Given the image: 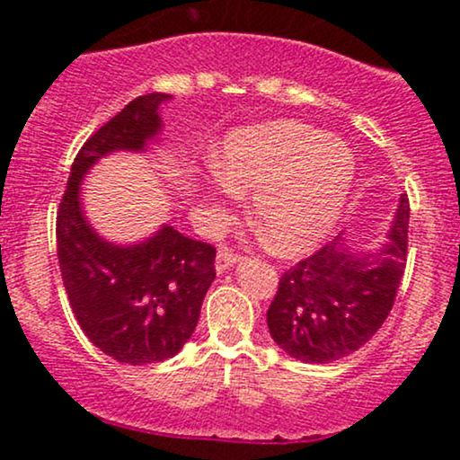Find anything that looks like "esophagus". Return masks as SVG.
<instances>
[{
	"mask_svg": "<svg viewBox=\"0 0 460 460\" xmlns=\"http://www.w3.org/2000/svg\"><path fill=\"white\" fill-rule=\"evenodd\" d=\"M237 260H240V257L234 255V252H231L229 248L220 246L218 252H216V272L223 274L225 270H229V268L235 266Z\"/></svg>",
	"mask_w": 460,
	"mask_h": 460,
	"instance_id": "obj_1",
	"label": "esophagus"
}]
</instances>
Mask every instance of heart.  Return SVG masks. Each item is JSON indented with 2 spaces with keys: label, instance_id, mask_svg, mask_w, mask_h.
I'll use <instances>...</instances> for the list:
<instances>
[{
  "label": "heart",
  "instance_id": "1",
  "mask_svg": "<svg viewBox=\"0 0 460 460\" xmlns=\"http://www.w3.org/2000/svg\"><path fill=\"white\" fill-rule=\"evenodd\" d=\"M357 179L355 153L337 136L296 120L234 129L220 142L214 171L200 186L212 223L225 200L252 192V218L281 255H300L340 223Z\"/></svg>",
  "mask_w": 460,
  "mask_h": 460
}]
</instances>
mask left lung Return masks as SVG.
I'll return each instance as SVG.
<instances>
[{"label":"left lung","instance_id":"1","mask_svg":"<svg viewBox=\"0 0 460 460\" xmlns=\"http://www.w3.org/2000/svg\"><path fill=\"white\" fill-rule=\"evenodd\" d=\"M409 199L400 194L383 244L355 248L346 234L289 268L268 309L279 348L303 363H331L358 350L387 320L402 281Z\"/></svg>","mask_w":460,"mask_h":460}]
</instances>
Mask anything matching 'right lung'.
<instances>
[{
    "instance_id": "add662e5",
    "label": "right lung",
    "mask_w": 460,
    "mask_h": 460,
    "mask_svg": "<svg viewBox=\"0 0 460 460\" xmlns=\"http://www.w3.org/2000/svg\"><path fill=\"white\" fill-rule=\"evenodd\" d=\"M171 99L142 94L93 134L73 162L58 212V261L77 324L99 350L129 366L172 358L192 337L216 279V248L166 223L140 242H110L88 220L82 186L103 157L160 145V110Z\"/></svg>"
}]
</instances>
